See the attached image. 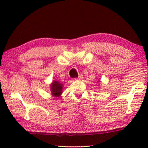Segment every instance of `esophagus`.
<instances>
[{"label": "esophagus", "instance_id": "1", "mask_svg": "<svg viewBox=\"0 0 148 148\" xmlns=\"http://www.w3.org/2000/svg\"><path fill=\"white\" fill-rule=\"evenodd\" d=\"M82 78H83V75L80 74L78 77H77V78H74V79H81Z\"/></svg>", "mask_w": 148, "mask_h": 148}]
</instances>
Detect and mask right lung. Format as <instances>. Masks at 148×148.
Segmentation results:
<instances>
[{
	"mask_svg": "<svg viewBox=\"0 0 148 148\" xmlns=\"http://www.w3.org/2000/svg\"><path fill=\"white\" fill-rule=\"evenodd\" d=\"M62 84L58 82L54 81L51 85V91L54 97H59L62 93Z\"/></svg>",
	"mask_w": 148,
	"mask_h": 148,
	"instance_id": "right-lung-1",
	"label": "right lung"
}]
</instances>
